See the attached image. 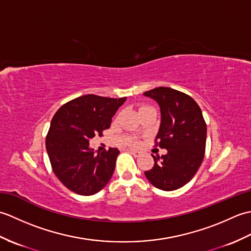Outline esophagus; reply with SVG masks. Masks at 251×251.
Returning <instances> with one entry per match:
<instances>
[{
  "mask_svg": "<svg viewBox=\"0 0 251 251\" xmlns=\"http://www.w3.org/2000/svg\"><path fill=\"white\" fill-rule=\"evenodd\" d=\"M131 154H132V155H135L136 157H138V156H140L141 155V153L139 152V151H137V150H132V149H130V150H128Z\"/></svg>",
  "mask_w": 251,
  "mask_h": 251,
  "instance_id": "1",
  "label": "esophagus"
}]
</instances>
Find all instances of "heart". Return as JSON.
<instances>
[{"label":"heart","instance_id":"b5f03b06","mask_svg":"<svg viewBox=\"0 0 251 251\" xmlns=\"http://www.w3.org/2000/svg\"><path fill=\"white\" fill-rule=\"evenodd\" d=\"M143 108H146V106H142V108H141V109H143ZM141 109H140V110H141Z\"/></svg>","mask_w":251,"mask_h":251}]
</instances>
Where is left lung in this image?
<instances>
[{
	"label": "left lung",
	"instance_id": "left-lung-1",
	"mask_svg": "<svg viewBox=\"0 0 251 251\" xmlns=\"http://www.w3.org/2000/svg\"><path fill=\"white\" fill-rule=\"evenodd\" d=\"M143 95L159 104L162 121L154 147L167 150L161 158L152 154L154 166L145 175L159 190H177L194 177L204 159L206 122L196 101L182 92L157 87Z\"/></svg>",
	"mask_w": 251,
	"mask_h": 251
}]
</instances>
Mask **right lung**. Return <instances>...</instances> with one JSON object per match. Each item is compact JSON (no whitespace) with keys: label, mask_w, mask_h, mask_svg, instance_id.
<instances>
[{"label":"right lung","mask_w":251,"mask_h":251,"mask_svg":"<svg viewBox=\"0 0 251 251\" xmlns=\"http://www.w3.org/2000/svg\"><path fill=\"white\" fill-rule=\"evenodd\" d=\"M125 100L85 95L61 105L52 117L46 136L47 154L52 172L74 193H98L113 175L120 151L109 148L95 154L89 140L102 136Z\"/></svg>","instance_id":"add662e5"}]
</instances>
